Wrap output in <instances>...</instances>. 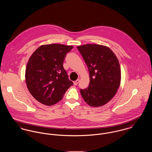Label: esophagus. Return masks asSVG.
<instances>
[{
	"label": "esophagus",
	"mask_w": 152,
	"mask_h": 152,
	"mask_svg": "<svg viewBox=\"0 0 152 152\" xmlns=\"http://www.w3.org/2000/svg\"><path fill=\"white\" fill-rule=\"evenodd\" d=\"M79 82V79H77L76 81H75V82H73V84H74L75 86H76L77 84H78Z\"/></svg>",
	"instance_id": "esophagus-1"
}]
</instances>
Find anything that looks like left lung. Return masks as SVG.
Returning a JSON list of instances; mask_svg holds the SVG:
<instances>
[{
  "instance_id": "left-lung-1",
  "label": "left lung",
  "mask_w": 152,
  "mask_h": 152,
  "mask_svg": "<svg viewBox=\"0 0 152 152\" xmlns=\"http://www.w3.org/2000/svg\"><path fill=\"white\" fill-rule=\"evenodd\" d=\"M77 49L88 69L90 83L80 89L85 102L91 107L106 104L116 94L121 83V68L115 53L108 47L86 44Z\"/></svg>"
}]
</instances>
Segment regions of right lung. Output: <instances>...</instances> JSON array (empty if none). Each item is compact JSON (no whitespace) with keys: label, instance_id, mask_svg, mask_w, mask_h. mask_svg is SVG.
<instances>
[{"label":"right lung","instance_id":"obj_1","mask_svg":"<svg viewBox=\"0 0 152 152\" xmlns=\"http://www.w3.org/2000/svg\"><path fill=\"white\" fill-rule=\"evenodd\" d=\"M73 48L52 44L41 45L34 51L25 77L28 90L36 100L46 105L55 104L73 84L63 66L66 55Z\"/></svg>","mask_w":152,"mask_h":152}]
</instances>
